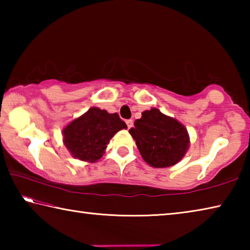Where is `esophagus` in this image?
Masks as SVG:
<instances>
[{
	"mask_svg": "<svg viewBox=\"0 0 250 250\" xmlns=\"http://www.w3.org/2000/svg\"><path fill=\"white\" fill-rule=\"evenodd\" d=\"M125 124H126V125H128V128L130 129L131 128V126H132V125H133V120H126L125 121Z\"/></svg>",
	"mask_w": 250,
	"mask_h": 250,
	"instance_id": "obj_1",
	"label": "esophagus"
}]
</instances>
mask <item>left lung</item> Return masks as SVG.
<instances>
[{"label":"left lung","mask_w":250,"mask_h":250,"mask_svg":"<svg viewBox=\"0 0 250 250\" xmlns=\"http://www.w3.org/2000/svg\"><path fill=\"white\" fill-rule=\"evenodd\" d=\"M129 132L142 159L153 167L174 166L185 155L189 146L185 126L156 108L143 111Z\"/></svg>","instance_id":"obj_1"}]
</instances>
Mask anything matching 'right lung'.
<instances>
[{
    "label": "right lung",
    "instance_id": "add662e5",
    "mask_svg": "<svg viewBox=\"0 0 250 250\" xmlns=\"http://www.w3.org/2000/svg\"><path fill=\"white\" fill-rule=\"evenodd\" d=\"M126 129L118 113L92 107L62 130L64 145L76 159L87 162L98 161L118 131Z\"/></svg>",
    "mask_w": 250,
    "mask_h": 250
}]
</instances>
